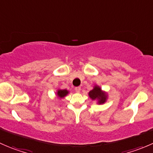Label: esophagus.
<instances>
[{"label":"esophagus","instance_id":"34e87169","mask_svg":"<svg viewBox=\"0 0 153 153\" xmlns=\"http://www.w3.org/2000/svg\"><path fill=\"white\" fill-rule=\"evenodd\" d=\"M75 90L76 92H80L81 90V88L80 86H77V87L75 88Z\"/></svg>","mask_w":153,"mask_h":153}]
</instances>
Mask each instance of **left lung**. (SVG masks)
<instances>
[{
    "instance_id": "8db88e82",
    "label": "left lung",
    "mask_w": 153,
    "mask_h": 153,
    "mask_svg": "<svg viewBox=\"0 0 153 153\" xmlns=\"http://www.w3.org/2000/svg\"><path fill=\"white\" fill-rule=\"evenodd\" d=\"M89 95L92 100H98V104H104L106 100V95L103 92L101 88L98 86H95L94 89L89 92Z\"/></svg>"
}]
</instances>
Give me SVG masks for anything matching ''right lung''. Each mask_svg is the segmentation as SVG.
Returning a JSON list of instances; mask_svg holds the SVG:
<instances>
[{
  "label": "right lung",
  "mask_w": 153,
  "mask_h": 153,
  "mask_svg": "<svg viewBox=\"0 0 153 153\" xmlns=\"http://www.w3.org/2000/svg\"><path fill=\"white\" fill-rule=\"evenodd\" d=\"M68 92H68L67 89H59V90H58V92H57V95H58V96L59 97V98H62L67 95Z\"/></svg>",
  "instance_id": "1"
}]
</instances>
